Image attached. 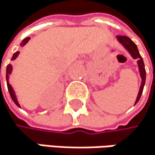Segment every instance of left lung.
Masks as SVG:
<instances>
[{
    "instance_id": "1",
    "label": "left lung",
    "mask_w": 155,
    "mask_h": 155,
    "mask_svg": "<svg viewBox=\"0 0 155 155\" xmlns=\"http://www.w3.org/2000/svg\"><path fill=\"white\" fill-rule=\"evenodd\" d=\"M117 39L121 45H122L129 51V53L131 55V57L133 59L137 60L139 71H140V78H141V84H140V90H139V93H138L137 99L135 101V105H136L140 100L141 94H142V91H143V87H144V84H145L146 71H145V68H144V63H143V60H142L141 56L140 55V52L138 50V48H137L136 44L130 38H128L126 36H117Z\"/></svg>"
}]
</instances>
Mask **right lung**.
I'll return each mask as SVG.
<instances>
[{
	"instance_id": "right-lung-1",
	"label": "right lung",
	"mask_w": 155,
	"mask_h": 155,
	"mask_svg": "<svg viewBox=\"0 0 155 155\" xmlns=\"http://www.w3.org/2000/svg\"><path fill=\"white\" fill-rule=\"evenodd\" d=\"M29 39H30V38H25L22 42H21V44H20V46L21 47H24L28 41H29ZM19 51H16L14 55H13V57H12V61H15L17 57H18V55H19ZM12 71H13V66H12V64H8L7 65V68H6V80H7V87H8V91H9V93H10V95H11V97H12V99H13V101L15 102V104L17 106V107H20V105H19V103H18V101H17V98H16V95H15V91H14V89H13V87H12V85H11L10 84H9V75L12 73Z\"/></svg>"
}]
</instances>
